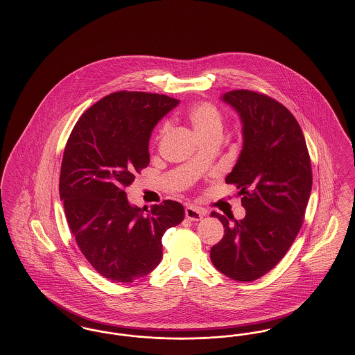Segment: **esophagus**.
Returning a JSON list of instances; mask_svg holds the SVG:
<instances>
[{"label":"esophagus","instance_id":"obj_1","mask_svg":"<svg viewBox=\"0 0 355 355\" xmlns=\"http://www.w3.org/2000/svg\"><path fill=\"white\" fill-rule=\"evenodd\" d=\"M185 216L186 218L189 220H202L203 211L200 209V207H197V206H193V205H190V206H187L185 209Z\"/></svg>","mask_w":355,"mask_h":355}]
</instances>
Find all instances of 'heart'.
I'll return each mask as SVG.
<instances>
[{"instance_id": "1", "label": "heart", "mask_w": 355, "mask_h": 355, "mask_svg": "<svg viewBox=\"0 0 355 355\" xmlns=\"http://www.w3.org/2000/svg\"><path fill=\"white\" fill-rule=\"evenodd\" d=\"M187 119L196 133L201 138L222 132V114L218 107L211 102L202 101L194 103L187 112ZM164 132L165 128L161 130V133Z\"/></svg>"}]
</instances>
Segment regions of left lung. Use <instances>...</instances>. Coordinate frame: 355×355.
Returning a JSON list of instances; mask_svg holds the SVG:
<instances>
[{
	"instance_id": "left-lung-1",
	"label": "left lung",
	"mask_w": 355,
	"mask_h": 355,
	"mask_svg": "<svg viewBox=\"0 0 355 355\" xmlns=\"http://www.w3.org/2000/svg\"><path fill=\"white\" fill-rule=\"evenodd\" d=\"M220 100L242 122V150L225 181L239 189L246 216L230 223L211 213L225 236L210 258L226 277L250 282L270 271L298 234L311 193V164L304 133L282 103L252 90H232Z\"/></svg>"
}]
</instances>
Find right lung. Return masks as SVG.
Segmentation results:
<instances>
[{
  "label": "right lung",
  "instance_id": "obj_1",
  "mask_svg": "<svg viewBox=\"0 0 355 355\" xmlns=\"http://www.w3.org/2000/svg\"><path fill=\"white\" fill-rule=\"evenodd\" d=\"M178 103L165 94L112 93L85 112L67 142L60 198L69 227L89 263L112 282L154 270L164 233L185 217L180 202L141 209L125 193L149 165L154 126Z\"/></svg>",
  "mask_w": 355,
  "mask_h": 355
}]
</instances>
